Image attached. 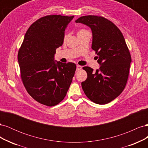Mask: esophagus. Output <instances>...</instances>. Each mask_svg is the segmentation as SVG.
Masks as SVG:
<instances>
[{
	"instance_id": "1",
	"label": "esophagus",
	"mask_w": 148,
	"mask_h": 148,
	"mask_svg": "<svg viewBox=\"0 0 148 148\" xmlns=\"http://www.w3.org/2000/svg\"><path fill=\"white\" fill-rule=\"evenodd\" d=\"M82 69V66H81V65H77V71H78V70H80Z\"/></svg>"
}]
</instances>
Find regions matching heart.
Segmentation results:
<instances>
[{"label":"heart","instance_id":"1","mask_svg":"<svg viewBox=\"0 0 148 148\" xmlns=\"http://www.w3.org/2000/svg\"><path fill=\"white\" fill-rule=\"evenodd\" d=\"M84 31V30H80V31H79V32H80V31ZM65 37H66V36H65Z\"/></svg>","mask_w":148,"mask_h":148}]
</instances>
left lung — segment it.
Wrapping results in <instances>:
<instances>
[{
	"label": "left lung",
	"instance_id": "1",
	"mask_svg": "<svg viewBox=\"0 0 148 148\" xmlns=\"http://www.w3.org/2000/svg\"><path fill=\"white\" fill-rule=\"evenodd\" d=\"M75 22L91 29V48L101 66L96 71L83 67L88 77L82 83L83 90L95 103L107 104L122 92L128 79L132 58L125 38L112 22L101 16H83Z\"/></svg>",
	"mask_w": 148,
	"mask_h": 148
}]
</instances>
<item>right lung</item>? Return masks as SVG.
<instances>
[{
	"label": "right lung",
	"mask_w": 148,
	"mask_h": 148,
	"mask_svg": "<svg viewBox=\"0 0 148 148\" xmlns=\"http://www.w3.org/2000/svg\"><path fill=\"white\" fill-rule=\"evenodd\" d=\"M74 16L48 15L36 21L25 35L18 53L22 81L29 95L42 104L53 106L64 99L76 65L55 60L64 43L65 30Z\"/></svg>",
	"instance_id": "1"
}]
</instances>
